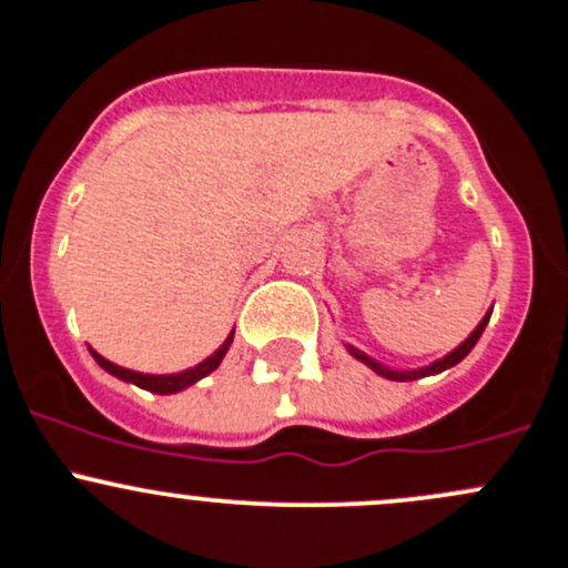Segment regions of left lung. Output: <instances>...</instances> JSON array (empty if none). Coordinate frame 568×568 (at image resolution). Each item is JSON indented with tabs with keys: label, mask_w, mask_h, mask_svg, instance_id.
Listing matches in <instances>:
<instances>
[{
	"label": "left lung",
	"mask_w": 568,
	"mask_h": 568,
	"mask_svg": "<svg viewBox=\"0 0 568 568\" xmlns=\"http://www.w3.org/2000/svg\"><path fill=\"white\" fill-rule=\"evenodd\" d=\"M489 315H493V310H489V313L485 315V318L479 321V326H476L474 332L468 334V337H465V343H459L455 351H452V354H446L444 359H438V362H433V364H427V367H419V369H392V367H386V364H381V362H375V359H369L367 354H364V351H359V348H354V345H345V348H348V354L354 356V359H359V362H364L367 364L369 369H373V373H378V375H384V378H389V381H416V378H425V375H435V373H444V369H449V367H455L457 362H463L465 356L470 354V348H474L476 343H479V337H481V332H485V326H487V321H489Z\"/></svg>",
	"instance_id": "left-lung-1"
}]
</instances>
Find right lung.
I'll list each match as a JSON object with an SVG mask.
<instances>
[{"instance_id": "right-lung-1", "label": "right lung", "mask_w": 568, "mask_h": 568, "mask_svg": "<svg viewBox=\"0 0 568 568\" xmlns=\"http://www.w3.org/2000/svg\"><path fill=\"white\" fill-rule=\"evenodd\" d=\"M231 343H234V332H231L229 337H225V343L220 345V348L214 351L212 356H206V359L201 362V364H195V367L184 369V373H174V375H149V373H135V369L119 367V364L109 362V359H105V356H100L98 351H92V348H89V351H92L94 362H98L100 367L105 369V373L116 375V378L128 381V384H135V386H141V389L154 392V394H176V392L187 389V386H193L195 381L206 378V375L212 373V369H217V367H220V362H223V356L229 354Z\"/></svg>"}]
</instances>
